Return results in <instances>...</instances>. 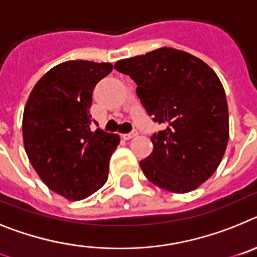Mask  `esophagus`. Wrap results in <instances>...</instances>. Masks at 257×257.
I'll return each mask as SVG.
<instances>
[{
  "label": "esophagus",
  "mask_w": 257,
  "mask_h": 257,
  "mask_svg": "<svg viewBox=\"0 0 257 257\" xmlns=\"http://www.w3.org/2000/svg\"><path fill=\"white\" fill-rule=\"evenodd\" d=\"M137 136V132H131V133H126V135H122L124 140H131V138L136 137Z\"/></svg>",
  "instance_id": "obj_1"
}]
</instances>
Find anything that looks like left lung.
Listing matches in <instances>:
<instances>
[{
	"mask_svg": "<svg viewBox=\"0 0 257 257\" xmlns=\"http://www.w3.org/2000/svg\"><path fill=\"white\" fill-rule=\"evenodd\" d=\"M115 70L135 80L146 112L166 126L140 162L145 176L172 193L195 190L215 173L229 140L226 95L215 71L172 48L121 59Z\"/></svg>",
	"mask_w": 257,
	"mask_h": 257,
	"instance_id": "obj_1",
	"label": "left lung"
}]
</instances>
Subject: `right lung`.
I'll list each match as a JSON object with an SVG mask.
<instances>
[{
  "mask_svg": "<svg viewBox=\"0 0 257 257\" xmlns=\"http://www.w3.org/2000/svg\"><path fill=\"white\" fill-rule=\"evenodd\" d=\"M111 63L68 61L53 67L31 91L23 113L24 149L46 186L68 200L85 199L108 177L120 137L91 131V94Z\"/></svg>",
  "mask_w": 257,
  "mask_h": 257,
  "instance_id": "right-lung-1",
  "label": "right lung"
}]
</instances>
